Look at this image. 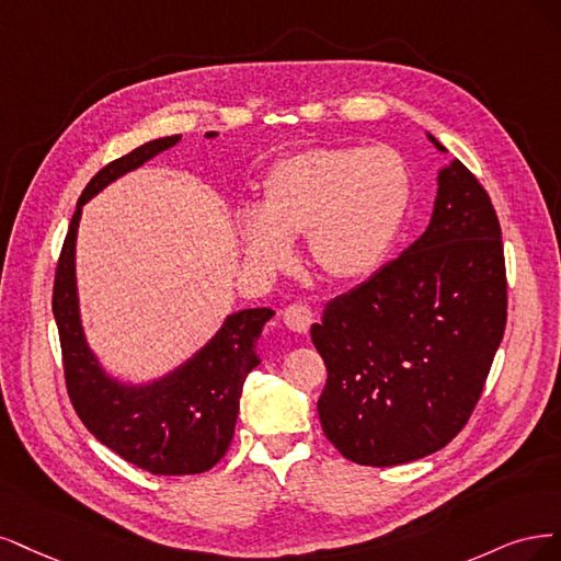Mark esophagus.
Here are the masks:
<instances>
[{"mask_svg": "<svg viewBox=\"0 0 561 561\" xmlns=\"http://www.w3.org/2000/svg\"><path fill=\"white\" fill-rule=\"evenodd\" d=\"M282 319L286 323V329H291L294 333H307V331H310V323H312V310L307 305L294 302L282 312Z\"/></svg>", "mask_w": 561, "mask_h": 561, "instance_id": "1", "label": "esophagus"}]
</instances>
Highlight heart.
Returning a JSON list of instances; mask_svg holds the SVG:
<instances>
[{
  "label": "heart",
  "mask_w": 561,
  "mask_h": 561,
  "mask_svg": "<svg viewBox=\"0 0 561 561\" xmlns=\"http://www.w3.org/2000/svg\"><path fill=\"white\" fill-rule=\"evenodd\" d=\"M408 203V168L393 149H305L267 170L256 209H244L234 230L256 270L286 265L291 240L305 234L323 275L356 282L387 259Z\"/></svg>",
  "instance_id": "1"
}]
</instances>
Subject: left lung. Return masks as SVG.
Wrapping results in <instances>:
<instances>
[{"label": "left lung", "mask_w": 561, "mask_h": 561, "mask_svg": "<svg viewBox=\"0 0 561 561\" xmlns=\"http://www.w3.org/2000/svg\"><path fill=\"white\" fill-rule=\"evenodd\" d=\"M505 307L496 211L455 158L438 170L436 203L420 238L327 302L321 323H312L329 370L317 410L340 455L360 466H399L455 438L490 375Z\"/></svg>", "instance_id": "8db88e82"}]
</instances>
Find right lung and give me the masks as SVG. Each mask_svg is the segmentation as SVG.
<instances>
[{
  "mask_svg": "<svg viewBox=\"0 0 561 561\" xmlns=\"http://www.w3.org/2000/svg\"><path fill=\"white\" fill-rule=\"evenodd\" d=\"M214 139L216 133H207ZM182 135L160 137L102 168L83 188L53 286L65 379L85 428L118 457L153 476L205 473L230 447L247 375L261 364L256 342L273 319L270 307L232 312L205 345L170 373L149 382H123L106 373L88 345L79 310L77 234L88 201L123 174L172 149Z\"/></svg>",
  "mask_w": 561,
  "mask_h": 561,
  "instance_id": "obj_1",
  "label": "right lung"
}]
</instances>
